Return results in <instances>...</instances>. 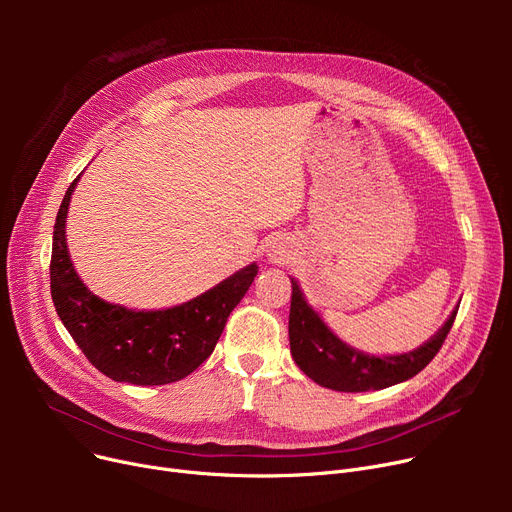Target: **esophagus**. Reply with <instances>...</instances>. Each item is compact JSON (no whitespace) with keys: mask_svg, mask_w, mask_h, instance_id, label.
Instances as JSON below:
<instances>
[{"mask_svg":"<svg viewBox=\"0 0 512 512\" xmlns=\"http://www.w3.org/2000/svg\"><path fill=\"white\" fill-rule=\"evenodd\" d=\"M267 257H270L272 263L282 265V263H286L290 259V253L286 251V247L282 245V242H274V245L270 247V251H267Z\"/></svg>","mask_w":512,"mask_h":512,"instance_id":"1","label":"esophagus"}]
</instances>
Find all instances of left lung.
I'll return each instance as SVG.
<instances>
[{
	"mask_svg": "<svg viewBox=\"0 0 512 512\" xmlns=\"http://www.w3.org/2000/svg\"><path fill=\"white\" fill-rule=\"evenodd\" d=\"M290 282L292 301L288 336L292 359L315 384L338 392L382 390L411 380L438 355L454 324L456 311H459V307H456L446 319V324L415 351L405 355L375 357L342 342L305 301L297 280L290 278Z\"/></svg>",
	"mask_w": 512,
	"mask_h": 512,
	"instance_id": "obj_1",
	"label": "left lung"
}]
</instances>
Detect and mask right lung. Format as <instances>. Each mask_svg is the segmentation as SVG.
<instances>
[{
	"label": "right lung",
	"mask_w": 512,
	"mask_h": 512,
	"mask_svg": "<svg viewBox=\"0 0 512 512\" xmlns=\"http://www.w3.org/2000/svg\"><path fill=\"white\" fill-rule=\"evenodd\" d=\"M78 178L60 205L49 265L51 299L64 328L91 365L114 382L161 386L186 378L213 353L228 315L259 272L257 263L170 309L134 311L105 303L78 278L66 245V215Z\"/></svg>",
	"instance_id": "obj_1"
}]
</instances>
